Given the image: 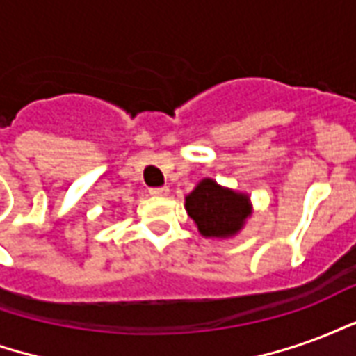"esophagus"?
Returning a JSON list of instances; mask_svg holds the SVG:
<instances>
[{"mask_svg":"<svg viewBox=\"0 0 356 356\" xmlns=\"http://www.w3.org/2000/svg\"><path fill=\"white\" fill-rule=\"evenodd\" d=\"M150 194H152V196H168V194H170V188H168V186H156V188H150Z\"/></svg>","mask_w":356,"mask_h":356,"instance_id":"34e87169","label":"esophagus"}]
</instances>
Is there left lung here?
Here are the masks:
<instances>
[{"mask_svg":"<svg viewBox=\"0 0 356 356\" xmlns=\"http://www.w3.org/2000/svg\"><path fill=\"white\" fill-rule=\"evenodd\" d=\"M185 209L204 238L219 240L236 236L254 211L246 193L219 185L209 177L202 179L193 193L186 194Z\"/></svg>","mask_w":356,"mask_h":356,"instance_id":"8db88e82","label":"left lung"}]
</instances>
